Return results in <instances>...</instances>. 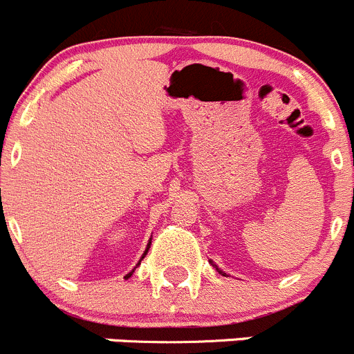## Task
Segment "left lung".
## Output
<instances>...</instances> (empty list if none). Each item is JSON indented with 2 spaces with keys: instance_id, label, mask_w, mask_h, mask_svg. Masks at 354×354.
Returning a JSON list of instances; mask_svg holds the SVG:
<instances>
[{
  "instance_id": "left-lung-1",
  "label": "left lung",
  "mask_w": 354,
  "mask_h": 354,
  "mask_svg": "<svg viewBox=\"0 0 354 354\" xmlns=\"http://www.w3.org/2000/svg\"><path fill=\"white\" fill-rule=\"evenodd\" d=\"M209 263H211V266H213V267H214V269H216V270H218V272L222 274V276H227V274H225V272H223V270H222V269H218V266H216V263H213V262H211V260H209Z\"/></svg>"
}]
</instances>
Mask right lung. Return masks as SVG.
Listing matches in <instances>:
<instances>
[{
  "instance_id": "add662e5",
  "label": "right lung",
  "mask_w": 354,
  "mask_h": 354,
  "mask_svg": "<svg viewBox=\"0 0 354 354\" xmlns=\"http://www.w3.org/2000/svg\"><path fill=\"white\" fill-rule=\"evenodd\" d=\"M150 244H151V239H150V241H148V244H147V250H145L143 257H141V259H140V262H138V263H136V267H138V266H140V263H141V260H143V259H145V257H147L148 250H150ZM136 267H134V269H136ZM134 269H132V270H131V272H129V274H125V279H127V277H131V276H132V272H134Z\"/></svg>"
}]
</instances>
